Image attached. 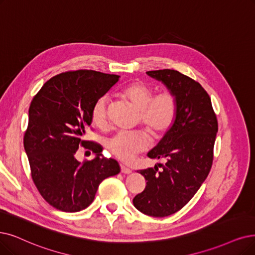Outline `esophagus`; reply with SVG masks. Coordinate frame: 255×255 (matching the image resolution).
<instances>
[{
	"label": "esophagus",
	"mask_w": 255,
	"mask_h": 255,
	"mask_svg": "<svg viewBox=\"0 0 255 255\" xmlns=\"http://www.w3.org/2000/svg\"><path fill=\"white\" fill-rule=\"evenodd\" d=\"M120 169H121V172L122 174H126V175H128V174H130L131 172V170L128 168V167H127V166H125V165H120Z\"/></svg>",
	"instance_id": "34e87169"
}]
</instances>
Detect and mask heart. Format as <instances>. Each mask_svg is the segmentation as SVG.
<instances>
[{"label":"heart","mask_w":255,"mask_h":255,"mask_svg":"<svg viewBox=\"0 0 255 255\" xmlns=\"http://www.w3.org/2000/svg\"><path fill=\"white\" fill-rule=\"evenodd\" d=\"M122 95L128 98L138 110L143 125L155 136L159 137L172 127L177 116V99L169 91H161L154 95V89L143 83H131L122 90ZM109 97L100 96L92 108V121L99 128L108 124ZM150 145V137L144 130H119L106 141L107 148L116 158L129 161Z\"/></svg>","instance_id":"heart-1"}]
</instances>
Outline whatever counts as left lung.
Wrapping results in <instances>:
<instances>
[{"label":"left lung","instance_id":"8db88e82","mask_svg":"<svg viewBox=\"0 0 255 255\" xmlns=\"http://www.w3.org/2000/svg\"><path fill=\"white\" fill-rule=\"evenodd\" d=\"M146 74L166 87L177 99L172 127L148 151L150 159H165L139 172L146 180L145 189L134 200L144 215L163 218L184 207L207 178L213 159L218 121L211 100L203 87L179 71L164 69Z\"/></svg>","mask_w":255,"mask_h":255}]
</instances>
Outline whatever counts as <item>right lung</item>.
<instances>
[{
	"label": "right lung",
	"instance_id": "right-lung-1",
	"mask_svg": "<svg viewBox=\"0 0 255 255\" xmlns=\"http://www.w3.org/2000/svg\"><path fill=\"white\" fill-rule=\"evenodd\" d=\"M119 77L93 70L71 71L49 79L31 101L24 148L36 188L58 210L87 208L100 183L120 172L116 160L101 157L100 145L84 140L95 101ZM79 145L93 150L96 158L77 161Z\"/></svg>",
	"mask_w": 255,
	"mask_h": 255
}]
</instances>
